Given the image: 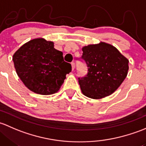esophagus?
Returning a JSON list of instances; mask_svg holds the SVG:
<instances>
[{
    "mask_svg": "<svg viewBox=\"0 0 146 146\" xmlns=\"http://www.w3.org/2000/svg\"><path fill=\"white\" fill-rule=\"evenodd\" d=\"M71 64H72V70H74V67H75V63L72 62Z\"/></svg>",
    "mask_w": 146,
    "mask_h": 146,
    "instance_id": "34e87169",
    "label": "esophagus"
}]
</instances>
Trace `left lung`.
<instances>
[{"label":"left lung","mask_w":146,"mask_h":146,"mask_svg":"<svg viewBox=\"0 0 146 146\" xmlns=\"http://www.w3.org/2000/svg\"><path fill=\"white\" fill-rule=\"evenodd\" d=\"M82 51V59L88 67L87 74L78 79L83 94L93 99L111 95L127 77L129 60L104 42L84 46Z\"/></svg>","instance_id":"left-lung-1"}]
</instances>
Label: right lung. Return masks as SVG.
Segmentation results:
<instances>
[{
    "label": "right lung",
    "mask_w": 146,
    "mask_h": 146,
    "mask_svg": "<svg viewBox=\"0 0 146 146\" xmlns=\"http://www.w3.org/2000/svg\"><path fill=\"white\" fill-rule=\"evenodd\" d=\"M62 52L44 38L32 39L21 46L13 60L18 76L33 92L50 95L58 92L72 71L71 64L64 61Z\"/></svg>",
    "instance_id": "right-lung-1"
}]
</instances>
